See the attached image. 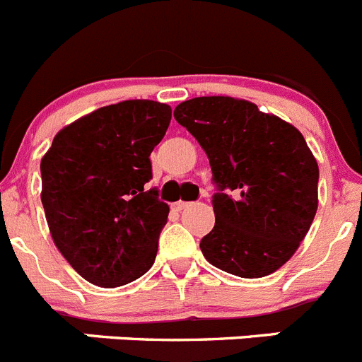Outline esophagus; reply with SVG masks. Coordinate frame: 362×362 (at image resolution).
I'll return each instance as SVG.
<instances>
[{"mask_svg":"<svg viewBox=\"0 0 362 362\" xmlns=\"http://www.w3.org/2000/svg\"><path fill=\"white\" fill-rule=\"evenodd\" d=\"M188 206H190V203H187V201H175V203H174V209L177 210V212L188 209Z\"/></svg>","mask_w":362,"mask_h":362,"instance_id":"34e87169","label":"esophagus"}]
</instances>
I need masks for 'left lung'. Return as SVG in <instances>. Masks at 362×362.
I'll return each instance as SVG.
<instances>
[{
	"mask_svg": "<svg viewBox=\"0 0 362 362\" xmlns=\"http://www.w3.org/2000/svg\"><path fill=\"white\" fill-rule=\"evenodd\" d=\"M179 124L209 156L216 225L201 239L210 264L257 279L279 270L299 248L317 212L319 166L288 121L230 95L179 103ZM230 187L234 197L223 194Z\"/></svg>",
	"mask_w": 362,
	"mask_h": 362,
	"instance_id": "obj_1",
	"label": "left lung"
}]
</instances>
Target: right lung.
Segmentation results:
<instances>
[{
	"instance_id": "add662e5",
	"label": "right lung",
	"mask_w": 362,
	"mask_h": 362,
	"mask_svg": "<svg viewBox=\"0 0 362 362\" xmlns=\"http://www.w3.org/2000/svg\"><path fill=\"white\" fill-rule=\"evenodd\" d=\"M172 108L150 99L101 107L63 127L41 158V203L54 245L83 279L123 286L152 268L168 204L150 153Z\"/></svg>"
}]
</instances>
